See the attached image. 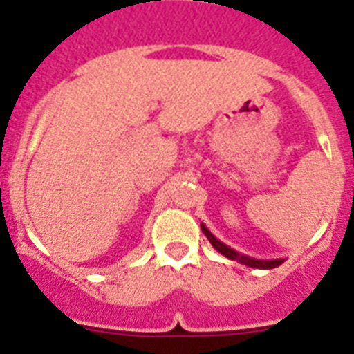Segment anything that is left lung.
<instances>
[{
  "instance_id": "8db88e82",
  "label": "left lung",
  "mask_w": 354,
  "mask_h": 354,
  "mask_svg": "<svg viewBox=\"0 0 354 354\" xmlns=\"http://www.w3.org/2000/svg\"><path fill=\"white\" fill-rule=\"evenodd\" d=\"M200 228H202V232H204L205 237L209 239V243L214 246L216 252H220L221 255H225V257L230 259V261H237L239 264L248 266V268H257V270H273V268H278V266L283 264V261H286V259H255V257H248V255H245V253L236 252L234 248H230V246H227L225 243H221L218 237L212 236L211 230H209V228L205 227L204 223H200Z\"/></svg>"
}]
</instances>
